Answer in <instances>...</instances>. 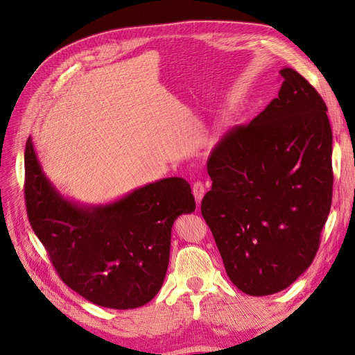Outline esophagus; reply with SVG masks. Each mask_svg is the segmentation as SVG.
I'll return each instance as SVG.
<instances>
[{"label":"esophagus","mask_w":355,"mask_h":355,"mask_svg":"<svg viewBox=\"0 0 355 355\" xmlns=\"http://www.w3.org/2000/svg\"><path fill=\"white\" fill-rule=\"evenodd\" d=\"M204 193H206V184H204L202 181H196L193 184V194L196 197V201L200 204L202 197H204Z\"/></svg>","instance_id":"esophagus-1"}]
</instances>
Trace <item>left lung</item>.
Masks as SVG:
<instances>
[{
  "instance_id": "8db88e82",
  "label": "left lung",
  "mask_w": 355,
  "mask_h": 355,
  "mask_svg": "<svg viewBox=\"0 0 355 355\" xmlns=\"http://www.w3.org/2000/svg\"><path fill=\"white\" fill-rule=\"evenodd\" d=\"M281 74L277 98L214 148L201 201L227 276L252 296L286 289L311 266L331 210L327 105L296 70Z\"/></svg>"
}]
</instances>
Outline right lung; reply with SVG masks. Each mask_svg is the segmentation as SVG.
I'll return each instance as SVG.
<instances>
[{
	"label": "right lung",
	"mask_w": 355,
	"mask_h": 355,
	"mask_svg": "<svg viewBox=\"0 0 355 355\" xmlns=\"http://www.w3.org/2000/svg\"><path fill=\"white\" fill-rule=\"evenodd\" d=\"M30 225L62 281L85 300L134 309L161 289L170 262L171 229L196 210L190 184L162 178L105 204L64 197L47 178L31 137L26 144Z\"/></svg>",
	"instance_id": "obj_1"
}]
</instances>
